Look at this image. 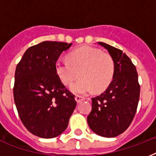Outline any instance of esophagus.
<instances>
[{
  "label": "esophagus",
  "instance_id": "34e87169",
  "mask_svg": "<svg viewBox=\"0 0 156 156\" xmlns=\"http://www.w3.org/2000/svg\"><path fill=\"white\" fill-rule=\"evenodd\" d=\"M84 100H85V98L83 97V96H81V95H76L75 96V100L77 101V103L82 102V101Z\"/></svg>",
  "mask_w": 156,
  "mask_h": 156
}]
</instances>
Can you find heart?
Masks as SVG:
<instances>
[{"instance_id":"b5f03b06","label":"heart","mask_w":156,"mask_h":156,"mask_svg":"<svg viewBox=\"0 0 156 156\" xmlns=\"http://www.w3.org/2000/svg\"><path fill=\"white\" fill-rule=\"evenodd\" d=\"M69 60H59L56 63L57 75L64 85L70 87L72 92L87 95L91 91H102L111 83L115 73V62L109 54L93 47H83L68 56Z\"/></svg>"}]
</instances>
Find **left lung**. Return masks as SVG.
Segmentation results:
<instances>
[{
	"label": "left lung",
	"mask_w": 156,
	"mask_h": 156,
	"mask_svg": "<svg viewBox=\"0 0 156 156\" xmlns=\"http://www.w3.org/2000/svg\"><path fill=\"white\" fill-rule=\"evenodd\" d=\"M115 62V73L108 87L92 98L88 126L98 135L114 138L127 129L138 108L140 85L135 66L121 50L103 42Z\"/></svg>",
	"instance_id": "obj_1"
}]
</instances>
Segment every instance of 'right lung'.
Instances as JSON below:
<instances>
[{
	"label": "right lung",
	"instance_id": "right-lung-1",
	"mask_svg": "<svg viewBox=\"0 0 156 156\" xmlns=\"http://www.w3.org/2000/svg\"><path fill=\"white\" fill-rule=\"evenodd\" d=\"M72 44L44 41L31 46L17 65L13 98L29 132L52 138L66 130L77 102L56 71V62Z\"/></svg>",
	"mask_w": 156,
	"mask_h": 156
}]
</instances>
